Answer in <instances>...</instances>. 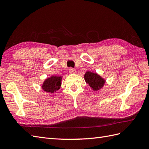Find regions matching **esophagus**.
<instances>
[{"label":"esophagus","instance_id":"34e87169","mask_svg":"<svg viewBox=\"0 0 149 149\" xmlns=\"http://www.w3.org/2000/svg\"><path fill=\"white\" fill-rule=\"evenodd\" d=\"M68 72H69L70 74H75V72H76L75 70L74 69V68H69V70H68Z\"/></svg>","mask_w":149,"mask_h":149}]
</instances>
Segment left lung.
<instances>
[{"mask_svg": "<svg viewBox=\"0 0 149 149\" xmlns=\"http://www.w3.org/2000/svg\"><path fill=\"white\" fill-rule=\"evenodd\" d=\"M84 80L94 91H97L104 87L106 80L96 72L87 71L84 75Z\"/></svg>", "mask_w": 149, "mask_h": 149, "instance_id": "obj_1", "label": "left lung"}]
</instances>
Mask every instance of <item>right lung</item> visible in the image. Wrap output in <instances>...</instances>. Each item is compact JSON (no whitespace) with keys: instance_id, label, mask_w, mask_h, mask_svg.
Instances as JSON below:
<instances>
[{"instance_id":"obj_1","label":"right lung","mask_w":149,"mask_h":149,"mask_svg":"<svg viewBox=\"0 0 149 149\" xmlns=\"http://www.w3.org/2000/svg\"><path fill=\"white\" fill-rule=\"evenodd\" d=\"M63 76L52 75L49 77L45 79L41 88L45 92L51 94L55 93L56 91L60 89L62 86V80Z\"/></svg>"}]
</instances>
